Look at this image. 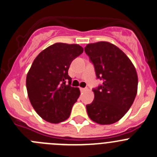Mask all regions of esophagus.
Here are the masks:
<instances>
[{"mask_svg": "<svg viewBox=\"0 0 157 157\" xmlns=\"http://www.w3.org/2000/svg\"><path fill=\"white\" fill-rule=\"evenodd\" d=\"M86 90H87V89H86V88H80V91H81L82 92H85V91H86Z\"/></svg>", "mask_w": 157, "mask_h": 157, "instance_id": "esophagus-1", "label": "esophagus"}]
</instances>
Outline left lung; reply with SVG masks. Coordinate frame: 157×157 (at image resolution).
<instances>
[{
  "label": "left lung",
  "mask_w": 157,
  "mask_h": 157,
  "mask_svg": "<svg viewBox=\"0 0 157 157\" xmlns=\"http://www.w3.org/2000/svg\"><path fill=\"white\" fill-rule=\"evenodd\" d=\"M85 52L93 64L102 85L92 89L93 102L86 105L88 116L101 125L113 124L123 117L134 102L138 77L126 54L107 41L89 44Z\"/></svg>",
  "instance_id": "1"
}]
</instances>
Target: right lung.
Segmentation results:
<instances>
[{
	"instance_id": "obj_1",
	"label": "right lung",
	"mask_w": 157,
	"mask_h": 157,
	"mask_svg": "<svg viewBox=\"0 0 157 157\" xmlns=\"http://www.w3.org/2000/svg\"><path fill=\"white\" fill-rule=\"evenodd\" d=\"M82 52L78 44L55 43L33 62L26 78L28 98L34 109L47 122L59 123L69 117L80 91L71 86L68 71L71 62Z\"/></svg>"
}]
</instances>
